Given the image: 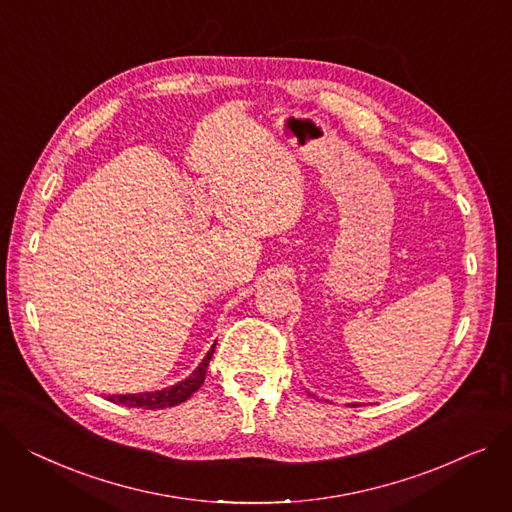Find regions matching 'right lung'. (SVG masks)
Listing matches in <instances>:
<instances>
[{
	"label": "right lung",
	"mask_w": 512,
	"mask_h": 512,
	"mask_svg": "<svg viewBox=\"0 0 512 512\" xmlns=\"http://www.w3.org/2000/svg\"><path fill=\"white\" fill-rule=\"evenodd\" d=\"M214 348L216 344L210 348V352L206 354V358H203L197 368L189 374L187 379L179 381L177 385H170L166 389H160V391H146V393H127V395H109L107 399L113 401V403H123L127 407H142V410H162V407H173V405H179L183 401H187L201 385H203V379H206V370H208V364L212 360V354H214Z\"/></svg>",
	"instance_id": "right-lung-1"
}]
</instances>
